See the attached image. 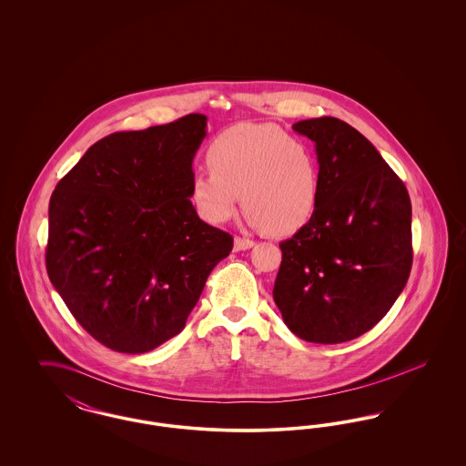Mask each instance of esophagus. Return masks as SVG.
<instances>
[{"mask_svg": "<svg viewBox=\"0 0 466 466\" xmlns=\"http://www.w3.org/2000/svg\"><path fill=\"white\" fill-rule=\"evenodd\" d=\"M234 246H236V249L243 251V249H249V248H253V246H255V241L246 239V238H236V239H234Z\"/></svg>", "mask_w": 466, "mask_h": 466, "instance_id": "esophagus-1", "label": "esophagus"}]
</instances>
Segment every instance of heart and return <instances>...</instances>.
<instances>
[{
	"label": "heart",
	"mask_w": 466,
	"mask_h": 466,
	"mask_svg": "<svg viewBox=\"0 0 466 466\" xmlns=\"http://www.w3.org/2000/svg\"><path fill=\"white\" fill-rule=\"evenodd\" d=\"M208 169H196L190 199L204 222H228L243 200L248 222L287 236L309 222L321 199V166L308 141L276 126L227 129L208 148Z\"/></svg>",
	"instance_id": "1"
}]
</instances>
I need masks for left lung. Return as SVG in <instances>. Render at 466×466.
Returning <instances> with one entry per match:
<instances>
[{
  "label": "left lung",
  "instance_id": "1",
  "mask_svg": "<svg viewBox=\"0 0 466 466\" xmlns=\"http://www.w3.org/2000/svg\"><path fill=\"white\" fill-rule=\"evenodd\" d=\"M321 166L309 222L279 244L274 302L291 332L316 344L348 342L391 309L412 267V208L405 185L350 124L319 116L293 124Z\"/></svg>",
  "mask_w": 466,
  "mask_h": 466
}]
</instances>
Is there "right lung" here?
<instances>
[{"instance_id": "obj_1", "label": "right lung", "mask_w": 466, "mask_h": 466, "mask_svg": "<svg viewBox=\"0 0 466 466\" xmlns=\"http://www.w3.org/2000/svg\"><path fill=\"white\" fill-rule=\"evenodd\" d=\"M192 113L94 143L48 204L46 272L75 319L118 353L156 350L185 329L230 234L190 200L206 137Z\"/></svg>"}]
</instances>
